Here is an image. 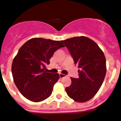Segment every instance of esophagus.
<instances>
[{
	"label": "esophagus",
	"instance_id": "obj_1",
	"mask_svg": "<svg viewBox=\"0 0 121 121\" xmlns=\"http://www.w3.org/2000/svg\"><path fill=\"white\" fill-rule=\"evenodd\" d=\"M59 75H60V78L61 79V78H63L65 77V75L63 74H62V73H60V74H59Z\"/></svg>",
	"mask_w": 121,
	"mask_h": 121
}]
</instances>
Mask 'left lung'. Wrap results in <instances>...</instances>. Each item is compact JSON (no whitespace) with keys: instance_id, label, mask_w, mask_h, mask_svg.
Returning <instances> with one entry per match:
<instances>
[{"instance_id":"left-lung-1","label":"left lung","mask_w":121,"mask_h":121,"mask_svg":"<svg viewBox=\"0 0 121 121\" xmlns=\"http://www.w3.org/2000/svg\"><path fill=\"white\" fill-rule=\"evenodd\" d=\"M61 42L79 68V78H71V84L66 88V93L76 102L88 101L99 91L106 76L104 53L93 40L84 36L68 38Z\"/></svg>"}]
</instances>
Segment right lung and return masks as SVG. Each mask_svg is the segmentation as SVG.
<instances>
[{
	"label": "right lung",
	"instance_id": "1",
	"mask_svg": "<svg viewBox=\"0 0 121 121\" xmlns=\"http://www.w3.org/2000/svg\"><path fill=\"white\" fill-rule=\"evenodd\" d=\"M61 41L33 38L19 49L12 65L14 83L22 95L33 102H40L52 95L58 73L47 71V65L56 51L64 47Z\"/></svg>",
	"mask_w": 121,
	"mask_h": 121
}]
</instances>
